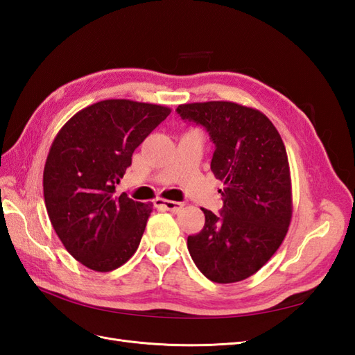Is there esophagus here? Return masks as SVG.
<instances>
[{"label": "esophagus", "mask_w": 355, "mask_h": 355, "mask_svg": "<svg viewBox=\"0 0 355 355\" xmlns=\"http://www.w3.org/2000/svg\"><path fill=\"white\" fill-rule=\"evenodd\" d=\"M155 206L164 207L166 210H168V211H171V213H178V211H180L182 209H184V204H182V202L170 201V200H161V198H157V200H155Z\"/></svg>", "instance_id": "esophagus-1"}]
</instances>
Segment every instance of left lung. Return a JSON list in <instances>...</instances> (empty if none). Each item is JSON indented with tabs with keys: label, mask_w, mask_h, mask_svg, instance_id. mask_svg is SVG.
Here are the masks:
<instances>
[{
	"label": "left lung",
	"mask_w": 355,
	"mask_h": 355,
	"mask_svg": "<svg viewBox=\"0 0 355 355\" xmlns=\"http://www.w3.org/2000/svg\"><path fill=\"white\" fill-rule=\"evenodd\" d=\"M182 120L202 125L223 180L219 214L202 209V230L188 237L198 270L214 283L253 275L282 245L292 219V182L280 133L261 111L234 102L179 105Z\"/></svg>",
	"instance_id": "obj_1"
}]
</instances>
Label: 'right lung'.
Listing matches in <instances>:
<instances>
[{"instance_id":"1","label":"right lung","mask_w":355,"mask_h":355,"mask_svg":"<svg viewBox=\"0 0 355 355\" xmlns=\"http://www.w3.org/2000/svg\"><path fill=\"white\" fill-rule=\"evenodd\" d=\"M171 112L167 106L110 99L75 114L60 128L42 175L50 222L84 266L108 272L137 250L153 204L118 196L135 149Z\"/></svg>"}]
</instances>
